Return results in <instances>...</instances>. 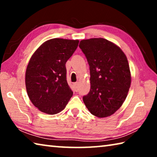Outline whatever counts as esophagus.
<instances>
[{"label":"esophagus","mask_w":157,"mask_h":157,"mask_svg":"<svg viewBox=\"0 0 157 157\" xmlns=\"http://www.w3.org/2000/svg\"><path fill=\"white\" fill-rule=\"evenodd\" d=\"M78 82H75V83H74V88H75V91H78Z\"/></svg>","instance_id":"esophagus-1"}]
</instances>
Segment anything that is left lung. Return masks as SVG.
I'll return each mask as SVG.
<instances>
[{
  "label": "left lung",
  "mask_w": 157,
  "mask_h": 157,
  "mask_svg": "<svg viewBox=\"0 0 157 157\" xmlns=\"http://www.w3.org/2000/svg\"><path fill=\"white\" fill-rule=\"evenodd\" d=\"M79 47L86 57L91 75V89L83 97L84 104L98 118L112 115L125 100L131 84L126 55L103 38L84 39Z\"/></svg>",
  "instance_id": "obj_1"
}]
</instances>
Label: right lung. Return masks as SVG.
<instances>
[{
  "mask_svg": "<svg viewBox=\"0 0 157 157\" xmlns=\"http://www.w3.org/2000/svg\"><path fill=\"white\" fill-rule=\"evenodd\" d=\"M79 40L55 38L45 41L31 57L26 68L25 86L33 104L41 112L59 113L73 95L66 80V63Z\"/></svg>",
  "mask_w": 157,
  "mask_h": 157,
  "instance_id": "right-lung-1",
  "label": "right lung"
}]
</instances>
